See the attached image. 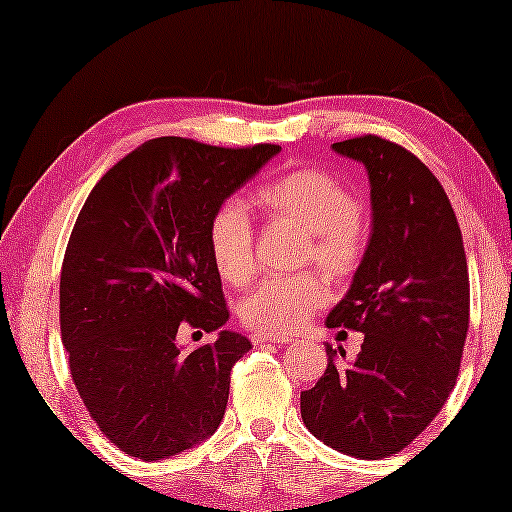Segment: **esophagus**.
Listing matches in <instances>:
<instances>
[{"mask_svg":"<svg viewBox=\"0 0 512 512\" xmlns=\"http://www.w3.org/2000/svg\"><path fill=\"white\" fill-rule=\"evenodd\" d=\"M251 342L254 345H263V342H281V345H286V342H292V338L288 335H281V333H265V331H254L249 335Z\"/></svg>","mask_w":512,"mask_h":512,"instance_id":"34e87169","label":"esophagus"}]
</instances>
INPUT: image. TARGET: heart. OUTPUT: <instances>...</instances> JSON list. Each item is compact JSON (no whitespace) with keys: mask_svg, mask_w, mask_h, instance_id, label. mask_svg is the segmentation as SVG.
<instances>
[{"mask_svg":"<svg viewBox=\"0 0 512 512\" xmlns=\"http://www.w3.org/2000/svg\"><path fill=\"white\" fill-rule=\"evenodd\" d=\"M254 204L276 222L304 231L301 263H317L335 279H347L363 263L367 229L358 201L345 183L320 167H295L263 183ZM208 251L229 286H245L256 270V238L245 206L224 201L208 222ZM329 301L320 274L263 279L240 301V320L265 333H295Z\"/></svg>","mask_w":512,"mask_h":512,"instance_id":"b5f03b06","label":"heart"}]
</instances>
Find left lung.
Returning a JSON list of instances; mask_svg holds the SVG:
<instances>
[{"mask_svg":"<svg viewBox=\"0 0 512 512\" xmlns=\"http://www.w3.org/2000/svg\"><path fill=\"white\" fill-rule=\"evenodd\" d=\"M333 149L367 167L374 213L363 263L326 326L365 340L349 365L326 345L301 420L324 445L379 460L408 447L454 390L469 329L467 258L445 188L413 152L374 133Z\"/></svg>","mask_w":512,"mask_h":512,"instance_id":"left-lung-1","label":"left lung"}]
</instances>
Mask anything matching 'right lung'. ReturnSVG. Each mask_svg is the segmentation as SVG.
<instances>
[{
	"label": "right lung",
	"mask_w": 512,
	"mask_h": 512,
	"mask_svg": "<svg viewBox=\"0 0 512 512\" xmlns=\"http://www.w3.org/2000/svg\"><path fill=\"white\" fill-rule=\"evenodd\" d=\"M276 152L154 138L83 204L61 267V338L83 406L124 454L161 460L220 426L231 367L251 342L220 331L181 354L177 335L229 320L208 222Z\"/></svg>",
	"instance_id": "obj_1"
}]
</instances>
